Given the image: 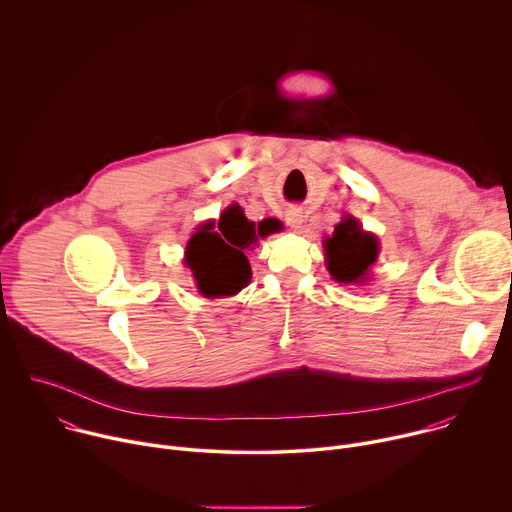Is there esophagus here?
I'll return each mask as SVG.
<instances>
[{
  "mask_svg": "<svg viewBox=\"0 0 512 512\" xmlns=\"http://www.w3.org/2000/svg\"><path fill=\"white\" fill-rule=\"evenodd\" d=\"M285 221H287V225L291 227V229H300L302 227V223H304V214H302V210L300 208H289L287 212H285Z\"/></svg>",
  "mask_w": 512,
  "mask_h": 512,
  "instance_id": "1",
  "label": "esophagus"
}]
</instances>
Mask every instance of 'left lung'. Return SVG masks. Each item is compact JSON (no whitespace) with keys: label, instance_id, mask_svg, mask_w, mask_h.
I'll use <instances>...</instances> for the list:
<instances>
[{"label":"left lung","instance_id":"left-lung-1","mask_svg":"<svg viewBox=\"0 0 512 512\" xmlns=\"http://www.w3.org/2000/svg\"><path fill=\"white\" fill-rule=\"evenodd\" d=\"M326 263L338 283H360L369 277L371 265L379 257V241L362 231L354 216H344L334 235L324 239Z\"/></svg>","mask_w":512,"mask_h":512}]
</instances>
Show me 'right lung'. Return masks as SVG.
<instances>
[{"instance_id": "1", "label": "right lung", "mask_w": 512, "mask_h": 512, "mask_svg": "<svg viewBox=\"0 0 512 512\" xmlns=\"http://www.w3.org/2000/svg\"><path fill=\"white\" fill-rule=\"evenodd\" d=\"M275 225H279V221ZM273 231H277V227L269 221L255 227L239 204H231L223 210L218 218V229H214V221L202 223L190 237L184 257L200 294L204 298L239 294L251 279V265L245 251L257 245V237H265Z\"/></svg>"}]
</instances>
